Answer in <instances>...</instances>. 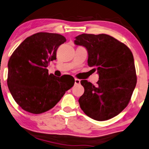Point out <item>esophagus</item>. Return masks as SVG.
Listing matches in <instances>:
<instances>
[{
  "instance_id": "34e87169",
  "label": "esophagus",
  "mask_w": 149,
  "mask_h": 149,
  "mask_svg": "<svg viewBox=\"0 0 149 149\" xmlns=\"http://www.w3.org/2000/svg\"><path fill=\"white\" fill-rule=\"evenodd\" d=\"M74 83H75V84H79L80 83H81V81H80V80L78 79H74Z\"/></svg>"
}]
</instances>
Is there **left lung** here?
I'll use <instances>...</instances> for the list:
<instances>
[{"instance_id":"obj_1","label":"left lung","mask_w":149,"mask_h":149,"mask_svg":"<svg viewBox=\"0 0 149 149\" xmlns=\"http://www.w3.org/2000/svg\"><path fill=\"white\" fill-rule=\"evenodd\" d=\"M74 44L88 52V65L97 70L99 80L94 85L86 80L81 83L84 94L79 99L81 109L98 121L118 115L129 104L136 84L134 58L129 48L105 34H82Z\"/></svg>"}]
</instances>
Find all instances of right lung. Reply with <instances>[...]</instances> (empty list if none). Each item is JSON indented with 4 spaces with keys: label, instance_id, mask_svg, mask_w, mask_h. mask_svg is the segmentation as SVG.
<instances>
[{
    "label": "right lung",
    "instance_id": "obj_1",
    "mask_svg": "<svg viewBox=\"0 0 149 149\" xmlns=\"http://www.w3.org/2000/svg\"><path fill=\"white\" fill-rule=\"evenodd\" d=\"M63 35L38 33L27 37L11 55L7 84L16 102L25 111L40 114L55 106L72 87V76L56 77L47 67L56 60V51L66 42Z\"/></svg>",
    "mask_w": 149,
    "mask_h": 149
}]
</instances>
